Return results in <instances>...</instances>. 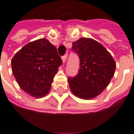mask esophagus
<instances>
[{"label":"esophagus","instance_id":"34e87169","mask_svg":"<svg viewBox=\"0 0 134 134\" xmlns=\"http://www.w3.org/2000/svg\"><path fill=\"white\" fill-rule=\"evenodd\" d=\"M66 59H67V55H65V56H63V57H62V60H63V63H65Z\"/></svg>","mask_w":134,"mask_h":134}]
</instances>
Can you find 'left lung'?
I'll return each mask as SVG.
<instances>
[{"label": "left lung", "instance_id": "8db88e82", "mask_svg": "<svg viewBox=\"0 0 134 134\" xmlns=\"http://www.w3.org/2000/svg\"><path fill=\"white\" fill-rule=\"evenodd\" d=\"M72 51L80 58L78 74L69 77L71 92L81 99H92L109 85L116 69V62L98 42L80 38L72 43Z\"/></svg>", "mask_w": 134, "mask_h": 134}]
</instances>
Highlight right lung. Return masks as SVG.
Returning <instances> with one entry per match:
<instances>
[{
	"mask_svg": "<svg viewBox=\"0 0 134 134\" xmlns=\"http://www.w3.org/2000/svg\"><path fill=\"white\" fill-rule=\"evenodd\" d=\"M62 64L57 48L46 39L29 42L11 61L13 75L19 86L35 98L48 93L54 75Z\"/></svg>",
	"mask_w": 134,
	"mask_h": 134,
	"instance_id": "1",
	"label": "right lung"
}]
</instances>
